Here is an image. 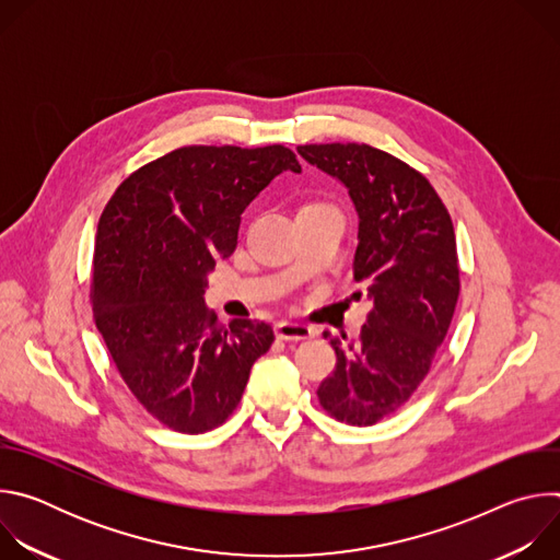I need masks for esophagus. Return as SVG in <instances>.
Wrapping results in <instances>:
<instances>
[{
    "label": "esophagus",
    "mask_w": 560,
    "mask_h": 560,
    "mask_svg": "<svg viewBox=\"0 0 560 560\" xmlns=\"http://www.w3.org/2000/svg\"><path fill=\"white\" fill-rule=\"evenodd\" d=\"M277 339L281 341H307L314 337V330L310 326L303 324H290V322H281L277 328Z\"/></svg>",
    "instance_id": "1"
}]
</instances>
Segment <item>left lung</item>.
Segmentation results:
<instances>
[{"label": "left lung", "mask_w": 560, "mask_h": 560, "mask_svg": "<svg viewBox=\"0 0 560 560\" xmlns=\"http://www.w3.org/2000/svg\"><path fill=\"white\" fill-rule=\"evenodd\" d=\"M296 150L348 188L359 212L354 281L372 301L357 341L324 332L337 368L316 396L337 421L374 425L410 401L450 330L460 290L454 225L432 184L385 150L368 143Z\"/></svg>", "instance_id": "obj_1"}]
</instances>
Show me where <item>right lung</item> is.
<instances>
[{
    "mask_svg": "<svg viewBox=\"0 0 560 560\" xmlns=\"http://www.w3.org/2000/svg\"><path fill=\"white\" fill-rule=\"evenodd\" d=\"M283 171L301 166L281 143L184 145L124 179L100 217L95 326L143 410L175 432L225 423L275 341L264 322L219 324L203 292L242 212Z\"/></svg>",
    "mask_w": 560,
    "mask_h": 560,
    "instance_id": "1",
    "label": "right lung"
}]
</instances>
